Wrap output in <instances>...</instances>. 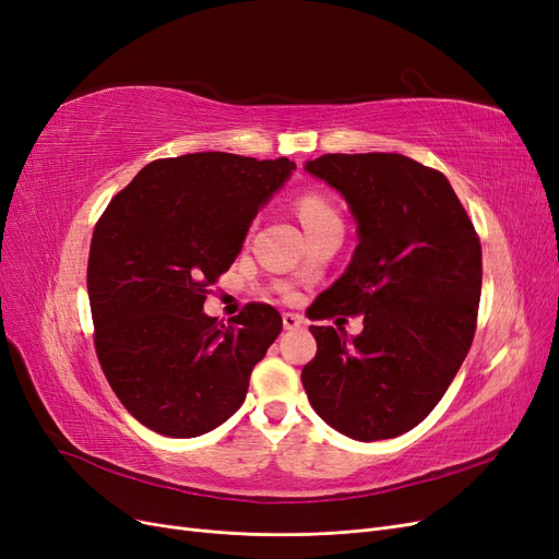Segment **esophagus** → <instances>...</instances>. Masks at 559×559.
<instances>
[{
    "label": "esophagus",
    "mask_w": 559,
    "mask_h": 559,
    "mask_svg": "<svg viewBox=\"0 0 559 559\" xmlns=\"http://www.w3.org/2000/svg\"><path fill=\"white\" fill-rule=\"evenodd\" d=\"M282 324H284L286 331H294V329L306 326V319H302L300 314H294V312H284L282 314Z\"/></svg>",
    "instance_id": "1"
}]
</instances>
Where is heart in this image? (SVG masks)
<instances>
[{"label":"heart","instance_id":"1","mask_svg":"<svg viewBox=\"0 0 559 559\" xmlns=\"http://www.w3.org/2000/svg\"><path fill=\"white\" fill-rule=\"evenodd\" d=\"M296 212L302 228H314L321 224H331V222H341L337 218V212L333 210V205L329 202V198H324L317 191H306L296 198Z\"/></svg>","mask_w":559,"mask_h":559}]
</instances>
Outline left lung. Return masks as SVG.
<instances>
[{
    "label": "left lung",
    "mask_w": 559,
    "mask_h": 559,
    "mask_svg": "<svg viewBox=\"0 0 559 559\" xmlns=\"http://www.w3.org/2000/svg\"><path fill=\"white\" fill-rule=\"evenodd\" d=\"M306 170L341 191L359 245L310 319L364 314V331L310 326L300 373L317 415L357 441L417 427L450 382L478 324L483 249L443 173L401 154H326Z\"/></svg>",
    "instance_id": "8db88e82"
}]
</instances>
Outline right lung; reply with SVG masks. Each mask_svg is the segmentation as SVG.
I'll list each match as a JSON object with an SVG mask.
<instances>
[{
    "instance_id": "1",
    "label": "right lung",
    "mask_w": 559,
    "mask_h": 559,
    "mask_svg": "<svg viewBox=\"0 0 559 559\" xmlns=\"http://www.w3.org/2000/svg\"><path fill=\"white\" fill-rule=\"evenodd\" d=\"M294 167L224 151L160 158L97 218L88 257L95 352L118 401L151 431L193 438L242 405L282 317L249 302L224 326L202 302Z\"/></svg>"
}]
</instances>
